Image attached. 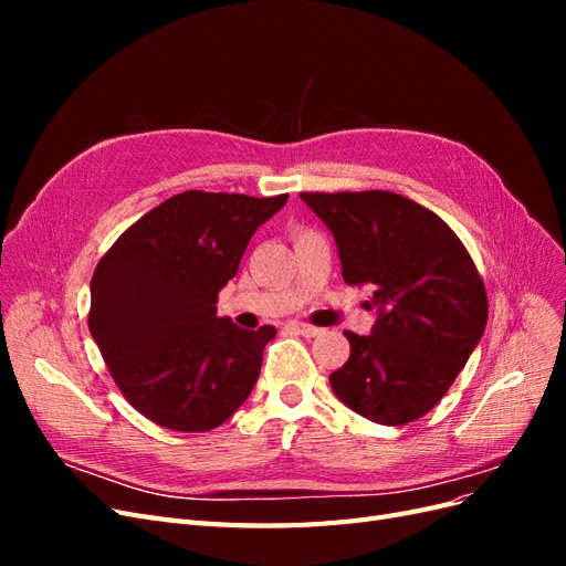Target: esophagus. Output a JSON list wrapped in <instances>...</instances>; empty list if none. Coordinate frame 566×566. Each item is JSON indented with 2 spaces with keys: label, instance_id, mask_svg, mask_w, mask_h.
<instances>
[{
  "label": "esophagus",
  "instance_id": "1",
  "mask_svg": "<svg viewBox=\"0 0 566 566\" xmlns=\"http://www.w3.org/2000/svg\"><path fill=\"white\" fill-rule=\"evenodd\" d=\"M290 328H295L304 337H316L323 333L321 328H316V325H310V323H290Z\"/></svg>",
  "mask_w": 566,
  "mask_h": 566
}]
</instances>
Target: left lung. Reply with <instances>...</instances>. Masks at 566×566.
Returning <instances> with one entry per match:
<instances>
[{
	"mask_svg": "<svg viewBox=\"0 0 566 566\" xmlns=\"http://www.w3.org/2000/svg\"><path fill=\"white\" fill-rule=\"evenodd\" d=\"M300 196L333 231L345 283L375 285L373 333L345 331L349 358L331 373L337 399L394 427L430 413L486 328V287L470 252L447 221L399 193Z\"/></svg>",
	"mask_w": 566,
	"mask_h": 566,
	"instance_id": "1",
	"label": "left lung"
}]
</instances>
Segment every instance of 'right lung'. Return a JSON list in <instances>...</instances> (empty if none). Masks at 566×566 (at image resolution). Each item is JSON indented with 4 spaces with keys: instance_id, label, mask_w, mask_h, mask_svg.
<instances>
[{
    "instance_id": "obj_1",
    "label": "right lung",
    "mask_w": 566,
    "mask_h": 566,
    "mask_svg": "<svg viewBox=\"0 0 566 566\" xmlns=\"http://www.w3.org/2000/svg\"><path fill=\"white\" fill-rule=\"evenodd\" d=\"M287 193L184 191L117 238L92 276L90 333L123 397L175 432L227 422L260 378L273 325L217 316L252 233Z\"/></svg>"
}]
</instances>
